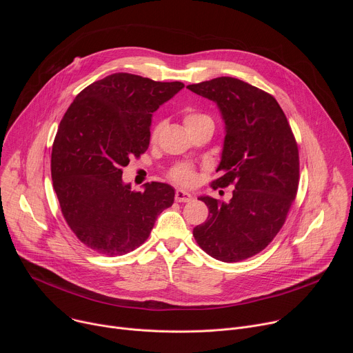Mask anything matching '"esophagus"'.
<instances>
[{"instance_id": "34e87169", "label": "esophagus", "mask_w": 353, "mask_h": 353, "mask_svg": "<svg viewBox=\"0 0 353 353\" xmlns=\"http://www.w3.org/2000/svg\"><path fill=\"white\" fill-rule=\"evenodd\" d=\"M174 198L177 203H190V201H192V195L184 190H177L176 194H174Z\"/></svg>"}]
</instances>
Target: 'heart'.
<instances>
[{"mask_svg":"<svg viewBox=\"0 0 353 353\" xmlns=\"http://www.w3.org/2000/svg\"><path fill=\"white\" fill-rule=\"evenodd\" d=\"M212 124V119L204 113L201 112H195V110H187L185 114H184V125L187 130H191L194 127H198L201 124ZM161 127L162 124H157L152 130V132H150V139L155 141L159 135V131H161ZM169 179L177 184H181V185H192L195 183V179H196V174L194 172V168L188 163H180V165H176L174 168L170 169L169 172Z\"/></svg>","mask_w":353,"mask_h":353,"instance_id":"b5f03b06","label":"heart"}]
</instances>
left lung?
<instances>
[{
	"mask_svg": "<svg viewBox=\"0 0 353 353\" xmlns=\"http://www.w3.org/2000/svg\"><path fill=\"white\" fill-rule=\"evenodd\" d=\"M216 103L225 141L212 188L234 185L229 203L203 195L208 219L192 234L207 254L237 263L263 251L285 223L299 185V150L270 93L232 77L187 86Z\"/></svg>",
	"mask_w": 353,
	"mask_h": 353,
	"instance_id": "1",
	"label": "left lung"
}]
</instances>
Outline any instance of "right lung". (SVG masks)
Instances as JSON below:
<instances>
[{
  "instance_id": "obj_1",
  "label": "right lung",
  "mask_w": 353,
  "mask_h": 353,
  "mask_svg": "<svg viewBox=\"0 0 353 353\" xmlns=\"http://www.w3.org/2000/svg\"><path fill=\"white\" fill-rule=\"evenodd\" d=\"M183 88L117 72L86 86L65 112L52 150L53 187L68 226L97 253H130L172 207V185L131 191L121 168L148 149L152 114Z\"/></svg>"
}]
</instances>
